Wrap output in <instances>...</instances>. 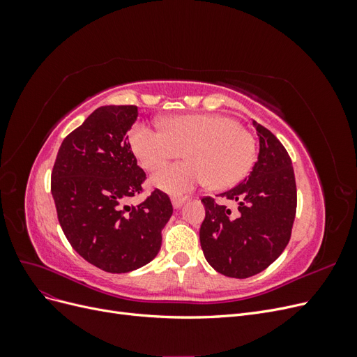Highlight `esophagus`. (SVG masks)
Listing matches in <instances>:
<instances>
[{"label":"esophagus","instance_id":"esophagus-1","mask_svg":"<svg viewBox=\"0 0 357 357\" xmlns=\"http://www.w3.org/2000/svg\"><path fill=\"white\" fill-rule=\"evenodd\" d=\"M188 201V198H172V205H174V208L178 210L183 207V204Z\"/></svg>","mask_w":357,"mask_h":357}]
</instances>
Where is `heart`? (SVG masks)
I'll return each mask as SVG.
<instances>
[{
  "label": "heart",
  "mask_w": 357,
  "mask_h": 357,
  "mask_svg": "<svg viewBox=\"0 0 357 357\" xmlns=\"http://www.w3.org/2000/svg\"><path fill=\"white\" fill-rule=\"evenodd\" d=\"M162 130L137 123L129 144L146 169L177 158L188 160L159 169L150 183L171 195H183L210 181L213 188H231L250 171L256 158L255 139L238 122L223 114H180L160 121Z\"/></svg>",
  "instance_id": "b5f03b06"
}]
</instances>
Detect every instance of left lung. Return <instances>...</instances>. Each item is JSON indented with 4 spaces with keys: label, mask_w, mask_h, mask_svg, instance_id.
Masks as SVG:
<instances>
[{
    "label": "left lung",
    "mask_w": 357,
    "mask_h": 357,
    "mask_svg": "<svg viewBox=\"0 0 357 357\" xmlns=\"http://www.w3.org/2000/svg\"><path fill=\"white\" fill-rule=\"evenodd\" d=\"M259 137L257 160L238 186L220 193L236 202L235 214L213 198H202L205 219L199 241L215 271L232 278L262 273L283 253L296 213V183L284 146L253 121Z\"/></svg>",
    "instance_id": "left-lung-1"
}]
</instances>
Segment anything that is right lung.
Returning <instances> with one entry per match:
<instances>
[{
  "label": "right lung",
  "mask_w": 357,
  "mask_h": 357,
  "mask_svg": "<svg viewBox=\"0 0 357 357\" xmlns=\"http://www.w3.org/2000/svg\"><path fill=\"white\" fill-rule=\"evenodd\" d=\"M137 105H102L63 139L52 171V197L67 240L84 261L122 274L147 265L160 250L172 205L155 190L142 192L146 172L128 142Z\"/></svg>",
  "instance_id": "obj_1"
}]
</instances>
